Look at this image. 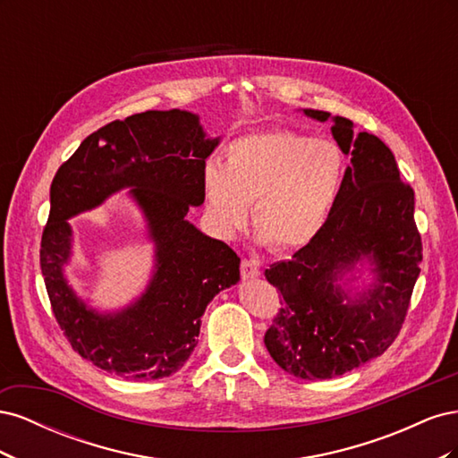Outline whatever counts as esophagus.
Here are the masks:
<instances>
[{"label": "esophagus", "instance_id": "obj_1", "mask_svg": "<svg viewBox=\"0 0 458 458\" xmlns=\"http://www.w3.org/2000/svg\"><path fill=\"white\" fill-rule=\"evenodd\" d=\"M241 275L242 279L248 281V279H256V276H259V263L256 259H242L241 261Z\"/></svg>", "mask_w": 458, "mask_h": 458}]
</instances>
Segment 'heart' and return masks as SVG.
I'll return each instance as SVG.
<instances>
[{"instance_id":"1","label":"heart","mask_w":458,"mask_h":458,"mask_svg":"<svg viewBox=\"0 0 458 458\" xmlns=\"http://www.w3.org/2000/svg\"><path fill=\"white\" fill-rule=\"evenodd\" d=\"M342 179V155L328 141L286 130L246 133L208 160L202 192L212 224L237 234L252 204V227L275 252L310 244L325 225Z\"/></svg>"}]
</instances>
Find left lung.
<instances>
[{"mask_svg": "<svg viewBox=\"0 0 458 458\" xmlns=\"http://www.w3.org/2000/svg\"><path fill=\"white\" fill-rule=\"evenodd\" d=\"M303 114L330 118L313 108ZM330 131L352 164L325 225L293 259L266 269L283 308L263 342L276 365L303 380L340 377L390 348L422 263L414 191L401 182L394 152L377 135H355L348 118H332ZM365 259L375 279L350 295L339 281Z\"/></svg>", "mask_w": 458, "mask_h": 458, "instance_id": "left-lung-1", "label": "left lung"}]
</instances>
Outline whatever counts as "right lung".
<instances>
[{"label":"right lung","mask_w":458,"mask_h":458,"mask_svg":"<svg viewBox=\"0 0 458 458\" xmlns=\"http://www.w3.org/2000/svg\"><path fill=\"white\" fill-rule=\"evenodd\" d=\"M217 143L197 114L147 110L88 135L55 174L41 275L64 336L95 367L128 380L170 377L195 350L208 303L239 283L241 258L187 219L189 208L204 202L202 170ZM128 186L156 242V273L128 309L99 314L64 276L72 255L67 219Z\"/></svg>","instance_id":"obj_1"}]
</instances>
